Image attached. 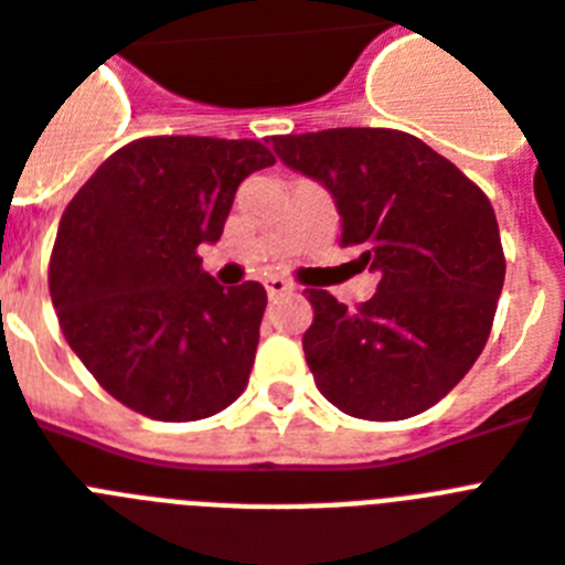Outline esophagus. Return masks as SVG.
<instances>
[{
	"label": "esophagus",
	"instance_id": "1",
	"mask_svg": "<svg viewBox=\"0 0 565 565\" xmlns=\"http://www.w3.org/2000/svg\"><path fill=\"white\" fill-rule=\"evenodd\" d=\"M266 292H269V299H278V296L292 292V284L281 278V275H273V278H266Z\"/></svg>",
	"mask_w": 565,
	"mask_h": 565
}]
</instances>
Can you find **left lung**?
I'll return each instance as SVG.
<instances>
[{"label": "left lung", "mask_w": 565, "mask_h": 565, "mask_svg": "<svg viewBox=\"0 0 565 565\" xmlns=\"http://www.w3.org/2000/svg\"><path fill=\"white\" fill-rule=\"evenodd\" d=\"M287 167L322 181L343 216L340 246L377 275L349 310L305 290L301 337L319 393L354 419L395 422L428 411L472 370L504 287V248L490 199L419 137L395 128L275 135Z\"/></svg>", "instance_id": "1"}]
</instances>
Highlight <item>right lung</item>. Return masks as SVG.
<instances>
[{
  "label": "right lung",
  "instance_id": "add662e5",
  "mask_svg": "<svg viewBox=\"0 0 565 565\" xmlns=\"http://www.w3.org/2000/svg\"><path fill=\"white\" fill-rule=\"evenodd\" d=\"M260 140L140 137L66 204L49 292L66 343L117 402L195 422L246 390L266 290H222L199 246L216 243L246 175L273 167Z\"/></svg>",
  "mask_w": 565,
  "mask_h": 565
}]
</instances>
